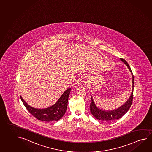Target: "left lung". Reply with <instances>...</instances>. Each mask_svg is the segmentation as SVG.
<instances>
[{
  "mask_svg": "<svg viewBox=\"0 0 152 152\" xmlns=\"http://www.w3.org/2000/svg\"><path fill=\"white\" fill-rule=\"evenodd\" d=\"M120 60L126 65L128 68L129 69V71L131 72V75L132 76V93H131L130 98L128 99V100L126 101V103L124 104L123 105L121 106L118 108L113 110H110V111H105L104 110H102L100 108H98V107H97L94 102L92 96H91L90 106V112L95 118L98 120L104 121V122H111V121L115 120L121 118L128 111L129 108H130V107H131L132 102L133 93H134V75L131 71L130 67L129 66V64H128L126 61L125 59H122V58H120Z\"/></svg>",
  "mask_w": 152,
  "mask_h": 152,
  "instance_id": "1",
  "label": "left lung"
}]
</instances>
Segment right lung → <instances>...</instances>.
<instances>
[{"label": "right lung", "mask_w": 152, "mask_h": 152, "mask_svg": "<svg viewBox=\"0 0 152 152\" xmlns=\"http://www.w3.org/2000/svg\"><path fill=\"white\" fill-rule=\"evenodd\" d=\"M71 90V88L67 89L54 105L44 109L34 108L28 105L21 96L20 97L28 111L38 120L46 122L58 121L65 113Z\"/></svg>", "instance_id": "1"}]
</instances>
